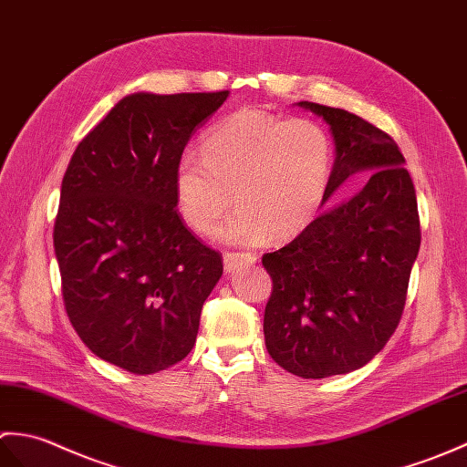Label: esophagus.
<instances>
[{
  "label": "esophagus",
  "mask_w": 467,
  "mask_h": 467,
  "mask_svg": "<svg viewBox=\"0 0 467 467\" xmlns=\"http://www.w3.org/2000/svg\"><path fill=\"white\" fill-rule=\"evenodd\" d=\"M257 262V257L254 254H225L223 255V267H225V274H234L235 269L245 267V265H252Z\"/></svg>",
  "instance_id": "34e87169"
}]
</instances>
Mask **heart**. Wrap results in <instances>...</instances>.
Returning <instances> with one entry per match:
<instances>
[{"instance_id":"heart-1","label":"heart","mask_w":467,"mask_h":467,"mask_svg":"<svg viewBox=\"0 0 467 467\" xmlns=\"http://www.w3.org/2000/svg\"><path fill=\"white\" fill-rule=\"evenodd\" d=\"M203 155L182 153L173 171L178 210L205 234L232 203L215 235L232 244L289 240L326 203L334 150L327 131L306 118L237 109L205 133Z\"/></svg>"}]
</instances>
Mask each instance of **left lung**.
I'll return each instance as SVG.
<instances>
[{"mask_svg":"<svg viewBox=\"0 0 467 467\" xmlns=\"http://www.w3.org/2000/svg\"><path fill=\"white\" fill-rule=\"evenodd\" d=\"M329 126L336 160L327 198L369 173L354 198L262 264L274 289L264 314L267 354L304 379L359 369L383 349L406 306L420 252L418 200L406 160L388 133L356 113L299 101Z\"/></svg>","mask_w":467,"mask_h":467,"instance_id":"1","label":"left lung"}]
</instances>
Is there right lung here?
Listing matches in <instances>:
<instances>
[{"instance_id": "1", "label": "right lung", "mask_w": 467, "mask_h": 467, "mask_svg": "<svg viewBox=\"0 0 467 467\" xmlns=\"http://www.w3.org/2000/svg\"><path fill=\"white\" fill-rule=\"evenodd\" d=\"M227 96H126L79 141L61 182L54 247L67 317L93 354L130 374L190 354L223 274L175 210L173 171Z\"/></svg>"}]
</instances>
